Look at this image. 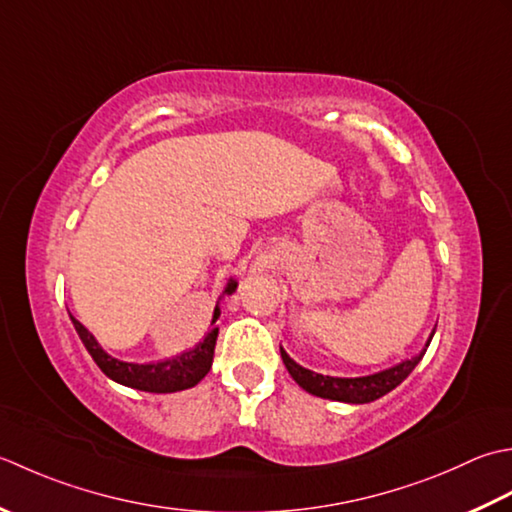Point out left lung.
Listing matches in <instances>:
<instances>
[{
    "label": "left lung",
    "mask_w": 512,
    "mask_h": 512,
    "mask_svg": "<svg viewBox=\"0 0 512 512\" xmlns=\"http://www.w3.org/2000/svg\"><path fill=\"white\" fill-rule=\"evenodd\" d=\"M426 347H429V344H426ZM424 353H426V349L422 353H417V356L411 360H404L400 364H395V367L384 369L380 373L362 375V378H331V375H322V373H314L309 369H302L300 364H296L283 349H280V356H283V362H285L289 375L307 393L318 395V398L351 402V404L373 402V400L382 398V395H387L389 391H393L402 380H406V375H409L417 367V362L422 360Z\"/></svg>",
    "instance_id": "1"
}]
</instances>
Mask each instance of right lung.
I'll return each mask as SVG.
<instances>
[{
	"mask_svg": "<svg viewBox=\"0 0 512 512\" xmlns=\"http://www.w3.org/2000/svg\"><path fill=\"white\" fill-rule=\"evenodd\" d=\"M236 283L229 280L227 294H234ZM221 316L218 307L214 309V320L212 325ZM72 325H75L81 342L86 344L88 353L92 360L97 362V367L112 378L114 382L125 384V387L139 389V391H150V393H172V391H183L190 389L194 384L201 382L207 371L212 369V358H214V347H216V336L218 327H214L207 336L196 344L194 349L181 353V356L163 360V362H152V364H134V362H121L117 358L108 356L106 351L99 347L95 336L81 325L77 318H72Z\"/></svg>",
	"mask_w": 512,
	"mask_h": 512,
	"instance_id": "1",
	"label": "right lung"
}]
</instances>
